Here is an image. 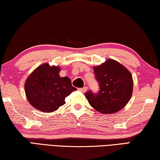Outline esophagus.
<instances>
[{
	"label": "esophagus",
	"instance_id": "34e87169",
	"mask_svg": "<svg viewBox=\"0 0 160 160\" xmlns=\"http://www.w3.org/2000/svg\"><path fill=\"white\" fill-rule=\"evenodd\" d=\"M78 90H79L80 92H85L88 90V88H87V87H84V88H78Z\"/></svg>",
	"mask_w": 160,
	"mask_h": 160
}]
</instances>
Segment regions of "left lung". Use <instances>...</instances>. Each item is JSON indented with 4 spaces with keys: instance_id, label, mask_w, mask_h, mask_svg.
<instances>
[{
    "instance_id": "obj_1",
    "label": "left lung",
    "mask_w": 160,
    "mask_h": 160,
    "mask_svg": "<svg viewBox=\"0 0 160 160\" xmlns=\"http://www.w3.org/2000/svg\"><path fill=\"white\" fill-rule=\"evenodd\" d=\"M99 90H89L85 97L94 109L102 113H113L126 106L132 92V78L128 70L117 61L109 59L94 68Z\"/></svg>"
}]
</instances>
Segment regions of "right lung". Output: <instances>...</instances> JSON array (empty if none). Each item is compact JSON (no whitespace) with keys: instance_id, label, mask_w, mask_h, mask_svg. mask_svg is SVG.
Masks as SVG:
<instances>
[{"instance_id":"add662e5","label":"right lung","mask_w":160,"mask_h":160,"mask_svg":"<svg viewBox=\"0 0 160 160\" xmlns=\"http://www.w3.org/2000/svg\"><path fill=\"white\" fill-rule=\"evenodd\" d=\"M60 68L44 63L27 79L25 93L29 102L43 112H52L65 104V98L77 89L68 77L59 76Z\"/></svg>"}]
</instances>
